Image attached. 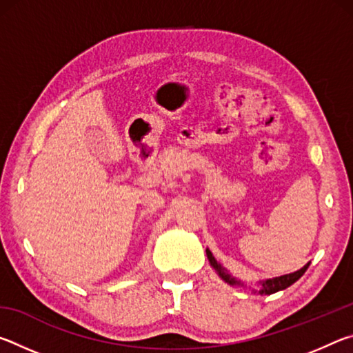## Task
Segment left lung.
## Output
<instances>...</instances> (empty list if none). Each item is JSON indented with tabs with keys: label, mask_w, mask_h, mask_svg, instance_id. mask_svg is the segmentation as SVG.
<instances>
[{
	"label": "left lung",
	"mask_w": 353,
	"mask_h": 353,
	"mask_svg": "<svg viewBox=\"0 0 353 353\" xmlns=\"http://www.w3.org/2000/svg\"><path fill=\"white\" fill-rule=\"evenodd\" d=\"M207 252V259L208 261H210V266L213 268L214 271H216L218 276L224 280V282L227 285L230 286H241V288H246V283L241 282L240 279H236L232 276V274L224 270L223 266L219 265V263L216 261V259H214L213 254L210 252V249H205ZM310 263H307L305 266L301 268V270H297L296 272H291V274H285V276H280V277H272V279H266V280H260L259 283V290H252L254 292H256V294H261V296H270V294H274V292L277 291H282L285 288H288V286H291L294 282H297L299 279H301L303 274H305V271L308 270Z\"/></svg>",
	"instance_id": "1"
}]
</instances>
